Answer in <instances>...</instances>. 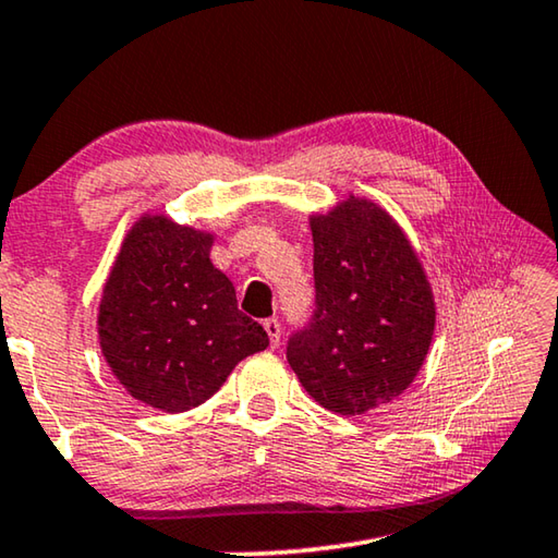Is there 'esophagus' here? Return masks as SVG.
<instances>
[{"instance_id": "34e87169", "label": "esophagus", "mask_w": 558, "mask_h": 558, "mask_svg": "<svg viewBox=\"0 0 558 558\" xmlns=\"http://www.w3.org/2000/svg\"><path fill=\"white\" fill-rule=\"evenodd\" d=\"M263 327H265V332H268V338H270V348H278V342H280V323H278V317H268V320L263 323Z\"/></svg>"}]
</instances>
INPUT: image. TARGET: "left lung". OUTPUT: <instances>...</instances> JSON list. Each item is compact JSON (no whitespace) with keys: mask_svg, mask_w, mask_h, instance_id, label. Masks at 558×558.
<instances>
[{"mask_svg":"<svg viewBox=\"0 0 558 558\" xmlns=\"http://www.w3.org/2000/svg\"><path fill=\"white\" fill-rule=\"evenodd\" d=\"M315 315L288 342L300 385L325 410L365 414L414 383L437 325L435 293L402 226L350 196L311 216Z\"/></svg>","mask_w":558,"mask_h":558,"instance_id":"obj_1","label":"left lung"}]
</instances>
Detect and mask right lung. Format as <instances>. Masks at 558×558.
I'll return each instance as SVG.
<instances>
[{"instance_id": "1", "label": "right lung", "mask_w": 558, "mask_h": 558, "mask_svg": "<svg viewBox=\"0 0 558 558\" xmlns=\"http://www.w3.org/2000/svg\"><path fill=\"white\" fill-rule=\"evenodd\" d=\"M216 233L144 214L121 243L99 303L106 365L134 400L179 414L214 397L235 365L268 348L214 263Z\"/></svg>"}]
</instances>
